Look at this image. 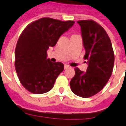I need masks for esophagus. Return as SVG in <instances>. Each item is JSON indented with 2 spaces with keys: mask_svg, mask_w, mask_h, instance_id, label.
Instances as JSON below:
<instances>
[{
  "mask_svg": "<svg viewBox=\"0 0 126 126\" xmlns=\"http://www.w3.org/2000/svg\"><path fill=\"white\" fill-rule=\"evenodd\" d=\"M70 66L69 65H67V64H65L64 65V69H67L69 68Z\"/></svg>",
  "mask_w": 126,
  "mask_h": 126,
  "instance_id": "1",
  "label": "esophagus"
}]
</instances>
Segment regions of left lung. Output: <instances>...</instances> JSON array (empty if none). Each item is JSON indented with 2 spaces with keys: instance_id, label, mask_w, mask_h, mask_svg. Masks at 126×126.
<instances>
[{
  "instance_id": "obj_1",
  "label": "left lung",
  "mask_w": 126,
  "mask_h": 126,
  "mask_svg": "<svg viewBox=\"0 0 126 126\" xmlns=\"http://www.w3.org/2000/svg\"><path fill=\"white\" fill-rule=\"evenodd\" d=\"M81 26L84 59L88 64L86 72L78 67L70 81L72 92L83 98L93 96L106 85L112 75L114 64V53L110 39L105 30L93 20L77 21Z\"/></svg>"
}]
</instances>
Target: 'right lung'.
<instances>
[{"instance_id":"obj_1","label":"right lung","mask_w":126,"mask_h":126,"mask_svg":"<svg viewBox=\"0 0 126 126\" xmlns=\"http://www.w3.org/2000/svg\"><path fill=\"white\" fill-rule=\"evenodd\" d=\"M43 17L29 24L19 38L15 50V69L20 83L28 92L42 94L52 90L64 64L47 59V51L74 24Z\"/></svg>"}]
</instances>
